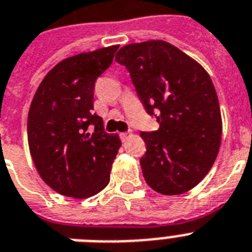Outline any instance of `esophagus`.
<instances>
[{"instance_id": "esophagus-1", "label": "esophagus", "mask_w": 252, "mask_h": 252, "mask_svg": "<svg viewBox=\"0 0 252 252\" xmlns=\"http://www.w3.org/2000/svg\"><path fill=\"white\" fill-rule=\"evenodd\" d=\"M119 136H120V139H122L123 142H124V141H126V139L129 138L130 133L129 132H123V133H120Z\"/></svg>"}]
</instances>
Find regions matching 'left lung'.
Listing matches in <instances>:
<instances>
[{"mask_svg": "<svg viewBox=\"0 0 252 252\" xmlns=\"http://www.w3.org/2000/svg\"><path fill=\"white\" fill-rule=\"evenodd\" d=\"M115 61L129 71L146 111L160 124L141 132L146 183L169 196L189 191L208 174L220 146V107L209 74L164 41L126 44Z\"/></svg>", "mask_w": 252, "mask_h": 252, "instance_id": "left-lung-1", "label": "left lung"}]
</instances>
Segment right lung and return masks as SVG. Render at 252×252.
I'll list each match as a JSON object with an SVG mask.
<instances>
[{"label": "right lung", "instance_id": "add662e5", "mask_svg": "<svg viewBox=\"0 0 252 252\" xmlns=\"http://www.w3.org/2000/svg\"><path fill=\"white\" fill-rule=\"evenodd\" d=\"M119 46L75 55L51 69L28 114V143L38 173L52 189L86 198L110 181L120 142L94 113L96 79L111 65Z\"/></svg>", "mask_w": 252, "mask_h": 252}]
</instances>
